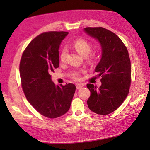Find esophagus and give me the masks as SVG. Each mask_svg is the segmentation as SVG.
<instances>
[{
	"mask_svg": "<svg viewBox=\"0 0 150 150\" xmlns=\"http://www.w3.org/2000/svg\"><path fill=\"white\" fill-rule=\"evenodd\" d=\"M83 87V85L82 84H77V85H76V88H77V89H80V88H81Z\"/></svg>",
	"mask_w": 150,
	"mask_h": 150,
	"instance_id": "esophagus-1",
	"label": "esophagus"
}]
</instances>
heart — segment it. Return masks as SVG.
Wrapping results in <instances>:
<instances>
[{
    "label": "heart",
    "mask_w": 150,
    "mask_h": 150,
    "mask_svg": "<svg viewBox=\"0 0 150 150\" xmlns=\"http://www.w3.org/2000/svg\"><path fill=\"white\" fill-rule=\"evenodd\" d=\"M73 46L75 50L83 56H87L92 50V45L87 40L84 39H77L73 42ZM66 54H67V49L63 48L60 54V59L63 62L65 59ZM79 71H75L73 73V77L75 79H79Z\"/></svg>",
    "instance_id": "obj_1"
}]
</instances>
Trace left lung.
I'll use <instances>...</instances> for the list:
<instances>
[{"instance_id": "8db88e82", "label": "left lung", "mask_w": 150, "mask_h": 150, "mask_svg": "<svg viewBox=\"0 0 150 150\" xmlns=\"http://www.w3.org/2000/svg\"><path fill=\"white\" fill-rule=\"evenodd\" d=\"M89 36L96 39L101 47V58L95 71L101 77L96 88L87 84L91 96L87 105L98 115H106L116 110L128 95L131 83V64L126 47L118 35L102 27L85 28Z\"/></svg>"}]
</instances>
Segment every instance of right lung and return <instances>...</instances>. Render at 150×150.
<instances>
[{
	"label": "right lung",
	"instance_id": "right-lung-1",
	"mask_svg": "<svg viewBox=\"0 0 150 150\" xmlns=\"http://www.w3.org/2000/svg\"><path fill=\"white\" fill-rule=\"evenodd\" d=\"M69 33L44 32L32 40L22 54L20 74L25 96L33 107L50 118L69 110L75 92L72 83L55 85L50 73L59 67V49Z\"/></svg>",
	"mask_w": 150,
	"mask_h": 150
}]
</instances>
